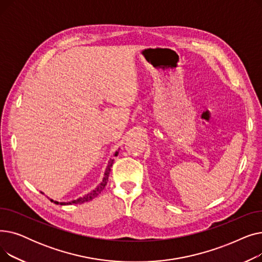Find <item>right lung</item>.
Here are the masks:
<instances>
[{"mask_svg": "<svg viewBox=\"0 0 262 262\" xmlns=\"http://www.w3.org/2000/svg\"><path fill=\"white\" fill-rule=\"evenodd\" d=\"M118 154H119V149L116 150V153H115L114 156H118ZM113 163H114V159H110V160L108 161L107 167H106V169H105V171H104V175H103L102 182H101L98 186H96L92 191L88 192L87 194L82 195V196H80V198H78V199H76V200H73V201H71V202H57V201H54V200H52V199H50V201H51V202H54L55 204H57V205H72V204H82V203H85V202H89V201L93 200L94 198L98 196V195L101 193V192L103 191V189L105 188V186H106V184H107V182H108V177H109L110 171H112ZM41 193L45 194L43 192H41Z\"/></svg>", "mask_w": 262, "mask_h": 262, "instance_id": "add662e5", "label": "right lung"}]
</instances>
